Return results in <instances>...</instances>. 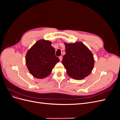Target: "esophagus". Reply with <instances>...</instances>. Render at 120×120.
Here are the masks:
<instances>
[{"mask_svg":"<svg viewBox=\"0 0 120 120\" xmlns=\"http://www.w3.org/2000/svg\"><path fill=\"white\" fill-rule=\"evenodd\" d=\"M59 59H60V61H61V60H63V56H59Z\"/></svg>","mask_w":120,"mask_h":120,"instance_id":"34e87169","label":"esophagus"}]
</instances>
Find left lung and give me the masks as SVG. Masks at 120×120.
<instances>
[{
    "mask_svg": "<svg viewBox=\"0 0 120 120\" xmlns=\"http://www.w3.org/2000/svg\"><path fill=\"white\" fill-rule=\"evenodd\" d=\"M66 54L62 63L68 75L75 79H82L92 72L95 63L91 52L82 42L66 43Z\"/></svg>",
    "mask_w": 120,
    "mask_h": 120,
    "instance_id": "obj_1",
    "label": "left lung"
}]
</instances>
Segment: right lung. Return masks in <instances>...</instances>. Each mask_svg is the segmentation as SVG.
Instances as JSON below:
<instances>
[{
	"instance_id": "add662e5",
	"label": "right lung",
	"mask_w": 120,
	"mask_h": 120,
	"mask_svg": "<svg viewBox=\"0 0 120 120\" xmlns=\"http://www.w3.org/2000/svg\"><path fill=\"white\" fill-rule=\"evenodd\" d=\"M52 42L45 40H39L28 50L25 62L30 73L34 77L43 79L51 73L56 64L60 61L56 56L55 49Z\"/></svg>"
}]
</instances>
